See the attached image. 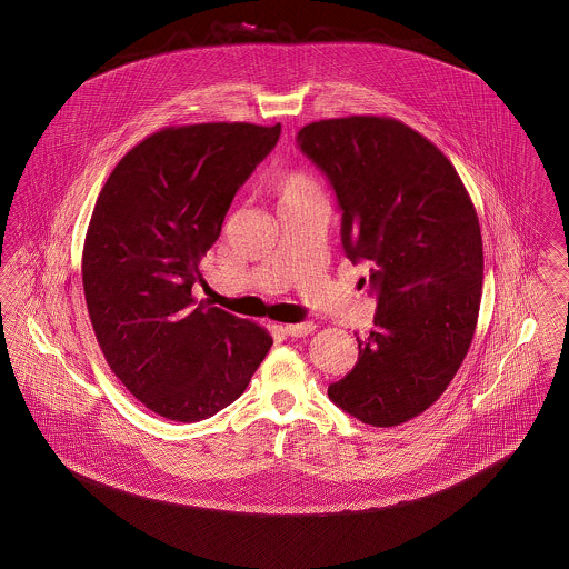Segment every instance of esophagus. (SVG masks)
Listing matches in <instances>:
<instances>
[{
  "label": "esophagus",
  "instance_id": "1",
  "mask_svg": "<svg viewBox=\"0 0 569 569\" xmlns=\"http://www.w3.org/2000/svg\"><path fill=\"white\" fill-rule=\"evenodd\" d=\"M313 322H298V325H288L283 326V330H286V335H290V337H307L309 332H313Z\"/></svg>",
  "mask_w": 569,
  "mask_h": 569
}]
</instances>
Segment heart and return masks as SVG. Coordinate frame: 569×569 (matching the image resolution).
<instances>
[{
	"mask_svg": "<svg viewBox=\"0 0 569 569\" xmlns=\"http://www.w3.org/2000/svg\"><path fill=\"white\" fill-rule=\"evenodd\" d=\"M272 188L277 191L281 204H290V202H298V200L318 196V188H316L313 179L307 172H302V170H286V172H281L274 179Z\"/></svg>",
	"mask_w": 569,
	"mask_h": 569,
	"instance_id": "obj_1",
	"label": "heart"
}]
</instances>
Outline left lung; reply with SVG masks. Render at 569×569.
I'll use <instances>...</instances> for the list:
<instances>
[{
	"label": "left lung",
	"mask_w": 569,
	"mask_h": 569,
	"mask_svg": "<svg viewBox=\"0 0 569 569\" xmlns=\"http://www.w3.org/2000/svg\"><path fill=\"white\" fill-rule=\"evenodd\" d=\"M297 147L341 213V247L369 264L378 300L358 362L328 399L371 427L433 406L471 346L482 297V234L455 166L406 123L381 117L305 126Z\"/></svg>",
	"instance_id": "1"
}]
</instances>
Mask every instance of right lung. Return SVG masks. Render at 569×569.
<instances>
[{
  "mask_svg": "<svg viewBox=\"0 0 569 569\" xmlns=\"http://www.w3.org/2000/svg\"><path fill=\"white\" fill-rule=\"evenodd\" d=\"M281 126L198 123L144 138L100 191L82 249L89 318L112 373L151 411L200 422L234 403L271 335L207 300L200 258Z\"/></svg>",
  "mask_w": 569,
  "mask_h": 569,
  "instance_id": "obj_1",
  "label": "right lung"
}]
</instances>
